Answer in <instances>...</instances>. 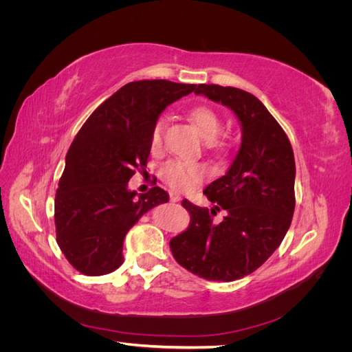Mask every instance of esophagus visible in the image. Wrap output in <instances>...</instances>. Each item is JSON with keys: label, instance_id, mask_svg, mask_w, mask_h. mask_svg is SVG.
Listing matches in <instances>:
<instances>
[{"label": "esophagus", "instance_id": "34e87169", "mask_svg": "<svg viewBox=\"0 0 352 352\" xmlns=\"http://www.w3.org/2000/svg\"><path fill=\"white\" fill-rule=\"evenodd\" d=\"M168 197H170V201H172V202H179L180 201V197L176 192H168Z\"/></svg>", "mask_w": 352, "mask_h": 352}]
</instances>
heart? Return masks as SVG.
Wrapping results in <instances>:
<instances>
[{
    "mask_svg": "<svg viewBox=\"0 0 352 352\" xmlns=\"http://www.w3.org/2000/svg\"><path fill=\"white\" fill-rule=\"evenodd\" d=\"M189 119L194 123L202 138L207 141L214 140L220 132L221 120L216 110L208 105H197L189 111ZM164 120L157 119L153 124L150 133V146L157 151L163 144ZM208 176V167L201 163L180 162V160H170L162 168V177L164 182L176 190H190Z\"/></svg>",
    "mask_w": 352,
    "mask_h": 352,
    "instance_id": "obj_1",
    "label": "heart"
}]
</instances>
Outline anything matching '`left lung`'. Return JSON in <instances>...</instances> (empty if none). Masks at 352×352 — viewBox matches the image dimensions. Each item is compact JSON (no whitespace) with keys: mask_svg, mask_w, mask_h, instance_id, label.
<instances>
[{"mask_svg":"<svg viewBox=\"0 0 352 352\" xmlns=\"http://www.w3.org/2000/svg\"><path fill=\"white\" fill-rule=\"evenodd\" d=\"M195 94L221 102L241 122L239 151L225 176L211 182L206 197L214 208L182 206L190 221L170 241L175 260L202 279L232 282L267 260L283 241L295 210V158L289 140L252 94L220 85H198ZM219 209L228 214L215 225Z\"/></svg>","mask_w":352,"mask_h":352,"instance_id":"left-lung-1","label":"left lung"}]
</instances>
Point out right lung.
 I'll return each mask as SVG.
<instances>
[{"instance_id": "right-lung-1", "label": "right lung", "mask_w": 352, "mask_h": 352, "mask_svg": "<svg viewBox=\"0 0 352 352\" xmlns=\"http://www.w3.org/2000/svg\"><path fill=\"white\" fill-rule=\"evenodd\" d=\"M195 87L164 79L127 83L74 136L56 194L54 221L61 252L82 274L119 269L126 233L148 210L168 201L162 188L136 195L127 182L146 167L158 116Z\"/></svg>"}]
</instances>
